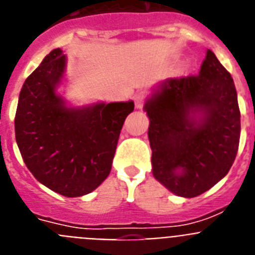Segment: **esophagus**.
Returning <instances> with one entry per match:
<instances>
[{
  "label": "esophagus",
  "mask_w": 255,
  "mask_h": 255,
  "mask_svg": "<svg viewBox=\"0 0 255 255\" xmlns=\"http://www.w3.org/2000/svg\"><path fill=\"white\" fill-rule=\"evenodd\" d=\"M145 100H147V93H145V92H140V93L136 94V96L134 97L135 107L138 108V110H140V108L143 107V105H144V102H145Z\"/></svg>",
  "instance_id": "1"
}]
</instances>
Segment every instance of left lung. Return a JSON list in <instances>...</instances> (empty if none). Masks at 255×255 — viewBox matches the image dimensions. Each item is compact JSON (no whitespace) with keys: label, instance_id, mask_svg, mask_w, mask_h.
<instances>
[{"label":"left lung","instance_id":"1","mask_svg":"<svg viewBox=\"0 0 255 255\" xmlns=\"http://www.w3.org/2000/svg\"><path fill=\"white\" fill-rule=\"evenodd\" d=\"M144 111L153 176L164 188L194 198L226 176L238 153L240 110L233 78L211 49L198 75L158 83Z\"/></svg>","mask_w":255,"mask_h":255}]
</instances>
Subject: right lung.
<instances>
[{"instance_id":"obj_1","label":"right lung","mask_w":255,"mask_h":255,"mask_svg":"<svg viewBox=\"0 0 255 255\" xmlns=\"http://www.w3.org/2000/svg\"><path fill=\"white\" fill-rule=\"evenodd\" d=\"M67 57L56 48L20 91L15 136L33 176L67 198L83 197L107 179L117 140L134 102L71 106L58 93Z\"/></svg>"}]
</instances>
